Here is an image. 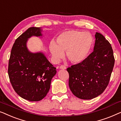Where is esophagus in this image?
<instances>
[{"label":"esophagus","instance_id":"obj_1","mask_svg":"<svg viewBox=\"0 0 121 121\" xmlns=\"http://www.w3.org/2000/svg\"><path fill=\"white\" fill-rule=\"evenodd\" d=\"M59 68L61 69H66V68H66L65 66L62 65H60V67H59Z\"/></svg>","mask_w":121,"mask_h":121}]
</instances>
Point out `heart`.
Returning <instances> with one entry per match:
<instances>
[{"instance_id":"heart-1","label":"heart","mask_w":121,"mask_h":121,"mask_svg":"<svg viewBox=\"0 0 121 121\" xmlns=\"http://www.w3.org/2000/svg\"><path fill=\"white\" fill-rule=\"evenodd\" d=\"M93 39L87 32L68 30L64 31L58 36L56 43L51 41L49 51L54 60L58 62L64 56V51H67V56L73 63H82L86 58L91 48Z\"/></svg>"}]
</instances>
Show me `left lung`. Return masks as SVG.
<instances>
[{
	"instance_id": "left-lung-1",
	"label": "left lung",
	"mask_w": 121,
	"mask_h": 121,
	"mask_svg": "<svg viewBox=\"0 0 121 121\" xmlns=\"http://www.w3.org/2000/svg\"><path fill=\"white\" fill-rule=\"evenodd\" d=\"M95 39L93 52L83 62L67 69L71 91L84 100L95 98L104 91L115 64L110 42L98 32L96 33Z\"/></svg>"
}]
</instances>
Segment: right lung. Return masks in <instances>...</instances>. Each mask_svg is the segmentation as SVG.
Segmentation results:
<instances>
[{"label":"right lung","instance_id":"right-lung-1","mask_svg":"<svg viewBox=\"0 0 121 121\" xmlns=\"http://www.w3.org/2000/svg\"><path fill=\"white\" fill-rule=\"evenodd\" d=\"M40 28L30 27L15 41L11 51L8 75L15 91L30 101H39L48 92L57 71L41 52L31 53L26 47L28 39L41 36Z\"/></svg>","mask_w":121,"mask_h":121}]
</instances>
